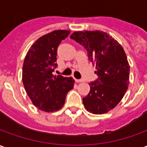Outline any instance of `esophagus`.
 Here are the masks:
<instances>
[{
  "label": "esophagus",
  "mask_w": 147,
  "mask_h": 147,
  "mask_svg": "<svg viewBox=\"0 0 147 147\" xmlns=\"http://www.w3.org/2000/svg\"><path fill=\"white\" fill-rule=\"evenodd\" d=\"M75 80L77 83H82V82H83V79H75Z\"/></svg>",
  "instance_id": "esophagus-1"
}]
</instances>
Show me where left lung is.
Here are the masks:
<instances>
[{
    "mask_svg": "<svg viewBox=\"0 0 147 147\" xmlns=\"http://www.w3.org/2000/svg\"><path fill=\"white\" fill-rule=\"evenodd\" d=\"M87 51L96 64L98 79L89 83L90 93L83 105L94 114L107 113L123 98L129 84L130 67L125 52L108 34L100 30L77 31L70 36Z\"/></svg>",
    "mask_w": 147,
    "mask_h": 147,
    "instance_id": "1",
    "label": "left lung"
}]
</instances>
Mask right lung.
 <instances>
[{
  "label": "right lung",
  "instance_id": "right-lung-1",
  "mask_svg": "<svg viewBox=\"0 0 147 147\" xmlns=\"http://www.w3.org/2000/svg\"><path fill=\"white\" fill-rule=\"evenodd\" d=\"M69 34V30H60L41 37L24 59L22 74L24 88L34 105L45 112L62 108L67 92L74 86L71 77L53 74L57 67L58 45Z\"/></svg>",
  "mask_w": 147,
  "mask_h": 147
}]
</instances>
